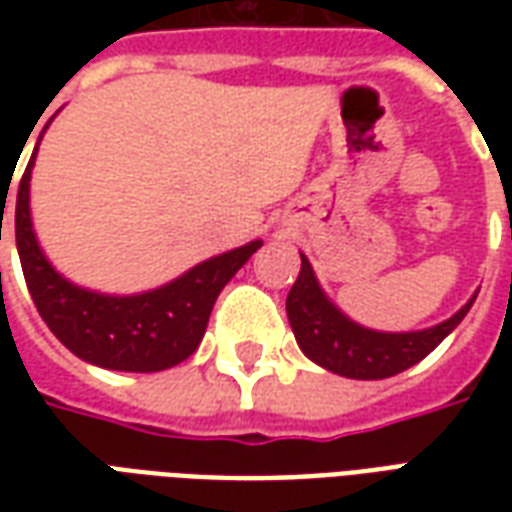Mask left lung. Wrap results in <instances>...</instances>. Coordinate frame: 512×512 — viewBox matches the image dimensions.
<instances>
[{"label": "left lung", "instance_id": "left-lung-1", "mask_svg": "<svg viewBox=\"0 0 512 512\" xmlns=\"http://www.w3.org/2000/svg\"><path fill=\"white\" fill-rule=\"evenodd\" d=\"M474 299L455 312L450 321L425 332H370L348 321L343 312L323 296L321 285L312 274L310 260L301 255L299 277L288 293V321L301 351L310 356L315 365L326 367L337 376L376 381V378L397 376L411 365L422 362L466 318Z\"/></svg>", "mask_w": 512, "mask_h": 512}]
</instances>
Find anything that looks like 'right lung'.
I'll list each match as a JSON object with an SVG mask.
<instances>
[{
    "instance_id": "right-lung-1",
    "label": "right lung",
    "mask_w": 512,
    "mask_h": 512,
    "mask_svg": "<svg viewBox=\"0 0 512 512\" xmlns=\"http://www.w3.org/2000/svg\"><path fill=\"white\" fill-rule=\"evenodd\" d=\"M32 161L35 153L18 183L16 246L29 296L57 340L90 365L126 373H158L189 359L205 334L216 296L260 249V241L211 257L142 296H101L76 288L49 266L32 233Z\"/></svg>"
}]
</instances>
